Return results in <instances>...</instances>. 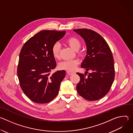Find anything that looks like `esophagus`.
Here are the masks:
<instances>
[{
	"mask_svg": "<svg viewBox=\"0 0 133 133\" xmlns=\"http://www.w3.org/2000/svg\"><path fill=\"white\" fill-rule=\"evenodd\" d=\"M67 74L68 75H71V74H74V72H72V71H67Z\"/></svg>",
	"mask_w": 133,
	"mask_h": 133,
	"instance_id": "esophagus-1",
	"label": "esophagus"
}]
</instances>
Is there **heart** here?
Returning <instances> with one entry per match:
<instances>
[{"label":"heart","instance_id":"heart-1","mask_svg":"<svg viewBox=\"0 0 133 133\" xmlns=\"http://www.w3.org/2000/svg\"><path fill=\"white\" fill-rule=\"evenodd\" d=\"M65 43L75 51H77L79 55H82V51H79L82 43L80 40L75 37H70L66 39ZM61 45L58 43H55L52 46L51 52L55 58L58 59L60 57ZM79 61L77 59H74L69 61H64L59 64V68L61 69L66 70L67 71H72L76 68Z\"/></svg>","mask_w":133,"mask_h":133}]
</instances>
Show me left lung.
Segmentation results:
<instances>
[{"label":"left lung","instance_id":"obj_1","mask_svg":"<svg viewBox=\"0 0 133 133\" xmlns=\"http://www.w3.org/2000/svg\"><path fill=\"white\" fill-rule=\"evenodd\" d=\"M74 31L83 38L86 44L87 54L81 67L92 71L88 75L87 71L85 74L77 72L80 77L77 92L86 100H98L108 92L115 78L112 54L106 41L96 31L85 28Z\"/></svg>","mask_w":133,"mask_h":133}]
</instances>
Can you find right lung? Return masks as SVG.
<instances>
[{"mask_svg":"<svg viewBox=\"0 0 133 133\" xmlns=\"http://www.w3.org/2000/svg\"><path fill=\"white\" fill-rule=\"evenodd\" d=\"M65 34V31H41L21 49L17 76L23 91L35 103H48L58 95L66 72L63 70L51 73L56 66L51 48Z\"/></svg>","mask_w":133,"mask_h":133,"instance_id":"add662e5","label":"right lung"}]
</instances>
